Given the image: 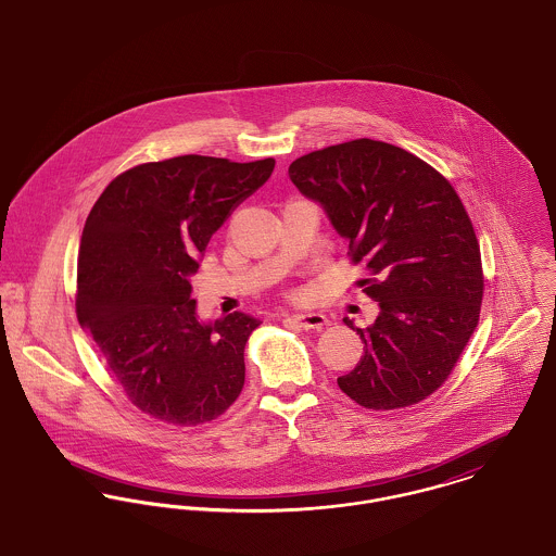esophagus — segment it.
<instances>
[{
	"label": "esophagus",
	"instance_id": "obj_1",
	"mask_svg": "<svg viewBox=\"0 0 556 556\" xmlns=\"http://www.w3.org/2000/svg\"><path fill=\"white\" fill-rule=\"evenodd\" d=\"M294 319L299 321L300 328L304 330H321L328 324V317L319 311H304V313H296Z\"/></svg>",
	"mask_w": 556,
	"mask_h": 556
}]
</instances>
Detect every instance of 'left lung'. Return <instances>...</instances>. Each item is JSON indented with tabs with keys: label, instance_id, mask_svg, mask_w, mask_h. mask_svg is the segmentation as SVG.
<instances>
[{
	"label": "left lung",
	"instance_id": "8db88e82",
	"mask_svg": "<svg viewBox=\"0 0 556 556\" xmlns=\"http://www.w3.org/2000/svg\"><path fill=\"white\" fill-rule=\"evenodd\" d=\"M300 192L319 203L375 279L379 304L357 366L337 381L359 406L417 404L446 381L470 341L480 302V248L453 186L415 154L375 139L330 146L290 165Z\"/></svg>",
	"mask_w": 556,
	"mask_h": 556
}]
</instances>
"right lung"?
Here are the masks:
<instances>
[{"label": "right lung", "instance_id": "1", "mask_svg": "<svg viewBox=\"0 0 556 556\" xmlns=\"http://www.w3.org/2000/svg\"><path fill=\"white\" fill-rule=\"evenodd\" d=\"M273 159L175 156L118 175L86 217L78 254L80 326L146 415L173 426L219 417L245 383L260 319L203 321L192 275L215 230L266 184Z\"/></svg>", "mask_w": 556, "mask_h": 556}]
</instances>
